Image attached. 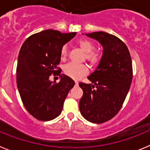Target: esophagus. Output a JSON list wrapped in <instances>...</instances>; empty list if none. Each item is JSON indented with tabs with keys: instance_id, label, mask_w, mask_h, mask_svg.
Returning a JSON list of instances; mask_svg holds the SVG:
<instances>
[{
	"instance_id": "34e87169",
	"label": "esophagus",
	"mask_w": 150,
	"mask_h": 150,
	"mask_svg": "<svg viewBox=\"0 0 150 150\" xmlns=\"http://www.w3.org/2000/svg\"><path fill=\"white\" fill-rule=\"evenodd\" d=\"M78 84H79V83H78V82L77 81H75V86H77Z\"/></svg>"
}]
</instances>
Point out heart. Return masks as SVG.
<instances>
[{"label":"heart","instance_id":"b5f03b06","mask_svg":"<svg viewBox=\"0 0 150 150\" xmlns=\"http://www.w3.org/2000/svg\"><path fill=\"white\" fill-rule=\"evenodd\" d=\"M77 44L84 52H86V59L91 66L98 65L100 62L101 57L98 52L94 51L95 44L88 39H81L77 41ZM61 58L64 59L67 55L66 46L61 49ZM64 73L69 77L74 79H79L88 74V67L86 64H77L69 63L64 67Z\"/></svg>","mask_w":150,"mask_h":150}]
</instances>
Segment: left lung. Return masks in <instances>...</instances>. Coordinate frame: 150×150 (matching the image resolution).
<instances>
[{"mask_svg": "<svg viewBox=\"0 0 150 150\" xmlns=\"http://www.w3.org/2000/svg\"><path fill=\"white\" fill-rule=\"evenodd\" d=\"M86 35L98 41L104 51L98 67L88 77L92 85L79 83L83 91L79 110L86 120L100 124L122 107L133 77L132 62L127 46L116 36L103 31Z\"/></svg>", "mask_w": 150, "mask_h": 150, "instance_id": "1", "label": "left lung"}]
</instances>
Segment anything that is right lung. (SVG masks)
I'll use <instances>...</instances> for the list:
<instances>
[{"label":"right lung","instance_id":"add662e5","mask_svg":"<svg viewBox=\"0 0 150 150\" xmlns=\"http://www.w3.org/2000/svg\"><path fill=\"white\" fill-rule=\"evenodd\" d=\"M76 34L49 29L30 36L21 47L16 67L17 87L25 109L40 121L59 116L69 91L74 87V80L60 75L62 70L58 65L61 49ZM55 73L61 76L58 83L49 80V76Z\"/></svg>","mask_w":150,"mask_h":150}]
</instances>
